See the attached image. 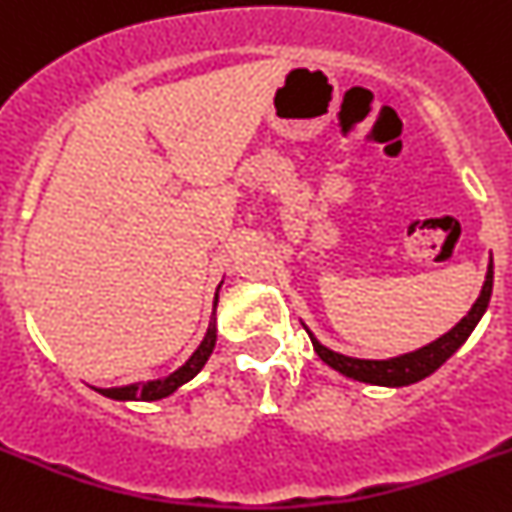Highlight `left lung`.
Listing matches in <instances>:
<instances>
[{
  "label": "left lung",
  "mask_w": 512,
  "mask_h": 512,
  "mask_svg": "<svg viewBox=\"0 0 512 512\" xmlns=\"http://www.w3.org/2000/svg\"><path fill=\"white\" fill-rule=\"evenodd\" d=\"M490 295H493V260L487 265V275L485 283H482L480 298L475 300L467 315L457 323L452 331H447L444 336H439L437 341L427 343V346L417 348V351L401 353V356L394 358H384V361H374V358H353V356H343V353L331 351V348L323 346L313 333L308 331L310 341H313L315 353L321 356V361H326L331 369H336L338 374L348 376V379L364 381V384H374V386H409L417 384V381L427 379L429 374L439 369V366L462 346V343L470 338V333L475 331V326L480 323V318L485 315L487 303H490Z\"/></svg>",
  "instance_id": "left-lung-1"
}]
</instances>
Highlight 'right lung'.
Segmentation results:
<instances>
[{"mask_svg":"<svg viewBox=\"0 0 512 512\" xmlns=\"http://www.w3.org/2000/svg\"><path fill=\"white\" fill-rule=\"evenodd\" d=\"M222 288V285H219ZM219 288L217 295H214V310H212V318H209V328L204 333L202 343L197 346V351L191 353L186 358V364L179 366L176 371H171L169 376L164 379H151V381H136V384H126V386H113V389H93L98 394L108 396V399H116V401H159L166 399V396L174 394L176 389H181L184 384H189L199 371L204 369V364L209 361L214 351V343H217V300H219Z\"/></svg>","mask_w":512,"mask_h":512,"instance_id":"right-lung-1","label":"right lung"}]
</instances>
